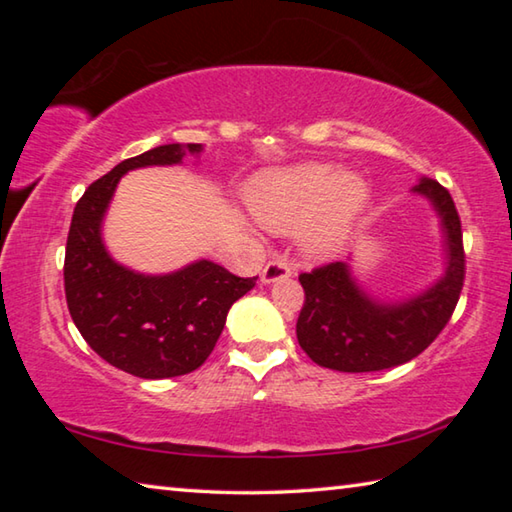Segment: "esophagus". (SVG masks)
I'll return each instance as SVG.
<instances>
[{
    "mask_svg": "<svg viewBox=\"0 0 512 512\" xmlns=\"http://www.w3.org/2000/svg\"><path fill=\"white\" fill-rule=\"evenodd\" d=\"M287 277H291V266L287 262H282V259H271V262H268L262 271L264 284L287 280Z\"/></svg>",
    "mask_w": 512,
    "mask_h": 512,
    "instance_id": "34e87169",
    "label": "esophagus"
}]
</instances>
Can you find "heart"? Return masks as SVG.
Instances as JSON below:
<instances>
[{
  "label": "heart",
  "instance_id": "b5f03b06",
  "mask_svg": "<svg viewBox=\"0 0 512 512\" xmlns=\"http://www.w3.org/2000/svg\"><path fill=\"white\" fill-rule=\"evenodd\" d=\"M368 196L370 189L357 171H336L318 162L262 171L246 189L255 219L273 232L298 228V246L311 259L339 253Z\"/></svg>",
  "mask_w": 512,
  "mask_h": 512
}]
</instances>
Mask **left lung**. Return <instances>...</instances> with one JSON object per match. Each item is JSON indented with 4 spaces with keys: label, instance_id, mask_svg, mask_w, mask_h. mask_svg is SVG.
Segmentation results:
<instances>
[{
    "label": "left lung",
    "instance_id": "obj_1",
    "mask_svg": "<svg viewBox=\"0 0 512 512\" xmlns=\"http://www.w3.org/2000/svg\"><path fill=\"white\" fill-rule=\"evenodd\" d=\"M440 216L447 266L427 291L400 302L372 300L352 277L348 262H332L300 275L305 305L296 334L318 366L341 372H375L418 357L443 332L465 280L463 232L447 189L431 178L413 187Z\"/></svg>",
    "mask_w": 512,
    "mask_h": 512
}]
</instances>
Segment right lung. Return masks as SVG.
Segmentation results:
<instances>
[{
	"mask_svg": "<svg viewBox=\"0 0 512 512\" xmlns=\"http://www.w3.org/2000/svg\"><path fill=\"white\" fill-rule=\"evenodd\" d=\"M201 151V144L155 146L94 180L74 207L63 268L69 314L90 348L128 375L167 379L201 368L230 307L255 287L257 277H237L210 259L167 275L135 273L103 244V216L124 173Z\"/></svg>",
	"mask_w": 512,
	"mask_h": 512,
	"instance_id": "1",
	"label": "right lung"
}]
</instances>
